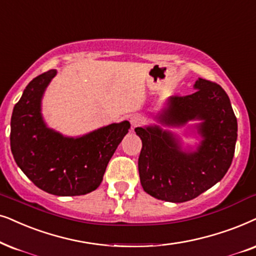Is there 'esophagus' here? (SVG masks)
Here are the masks:
<instances>
[{"mask_svg":"<svg viewBox=\"0 0 256 256\" xmlns=\"http://www.w3.org/2000/svg\"><path fill=\"white\" fill-rule=\"evenodd\" d=\"M130 122L132 127H138V126H141L144 122V118H142L141 115H134L132 116Z\"/></svg>","mask_w":256,"mask_h":256,"instance_id":"1","label":"esophagus"}]
</instances>
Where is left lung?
<instances>
[{
    "instance_id": "obj_1",
    "label": "left lung",
    "mask_w": 256,
    "mask_h": 256,
    "mask_svg": "<svg viewBox=\"0 0 256 256\" xmlns=\"http://www.w3.org/2000/svg\"><path fill=\"white\" fill-rule=\"evenodd\" d=\"M193 94L172 96L156 120L164 126L196 124L202 140L196 150L184 152L176 136L160 126L135 128L142 140L138 174L142 188L152 198L186 202L218 184L230 169L238 138V121L221 86L198 78Z\"/></svg>"
}]
</instances>
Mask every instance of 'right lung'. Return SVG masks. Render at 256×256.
<instances>
[{"instance_id":"add662e5","label":"right lung","mask_w":256,"mask_h":256,"mask_svg":"<svg viewBox=\"0 0 256 256\" xmlns=\"http://www.w3.org/2000/svg\"><path fill=\"white\" fill-rule=\"evenodd\" d=\"M55 75L52 69L35 78L15 104L12 152L26 178L42 190L58 196L84 195L101 184L108 162L130 124H112L80 138H67L48 128L41 101Z\"/></svg>"}]
</instances>
